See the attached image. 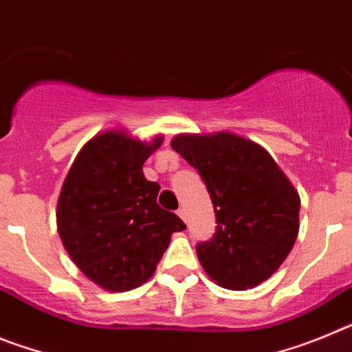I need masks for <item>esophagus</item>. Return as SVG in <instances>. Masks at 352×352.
Wrapping results in <instances>:
<instances>
[{"instance_id": "obj_1", "label": "esophagus", "mask_w": 352, "mask_h": 352, "mask_svg": "<svg viewBox=\"0 0 352 352\" xmlns=\"http://www.w3.org/2000/svg\"><path fill=\"white\" fill-rule=\"evenodd\" d=\"M178 214L183 219V222H186V210H185V208H179Z\"/></svg>"}]
</instances>
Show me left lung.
<instances>
[{"instance_id":"1","label":"left lung","mask_w":352,"mask_h":352,"mask_svg":"<svg viewBox=\"0 0 352 352\" xmlns=\"http://www.w3.org/2000/svg\"><path fill=\"white\" fill-rule=\"evenodd\" d=\"M203 178L217 231L195 247L211 280L256 287L280 268L300 229V195L272 155L236 133H179L170 141Z\"/></svg>"}]
</instances>
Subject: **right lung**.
Returning a JSON list of instances; mask_svg holds the SVG:
<instances>
[{
    "label": "right lung",
    "instance_id": "add662e5",
    "mask_svg": "<svg viewBox=\"0 0 352 352\" xmlns=\"http://www.w3.org/2000/svg\"><path fill=\"white\" fill-rule=\"evenodd\" d=\"M109 130L82 146L58 199V232L65 250L89 280L111 292L144 284L157 270L173 232L186 229L157 204L160 185L142 166L162 144Z\"/></svg>",
    "mask_w": 352,
    "mask_h": 352
}]
</instances>
